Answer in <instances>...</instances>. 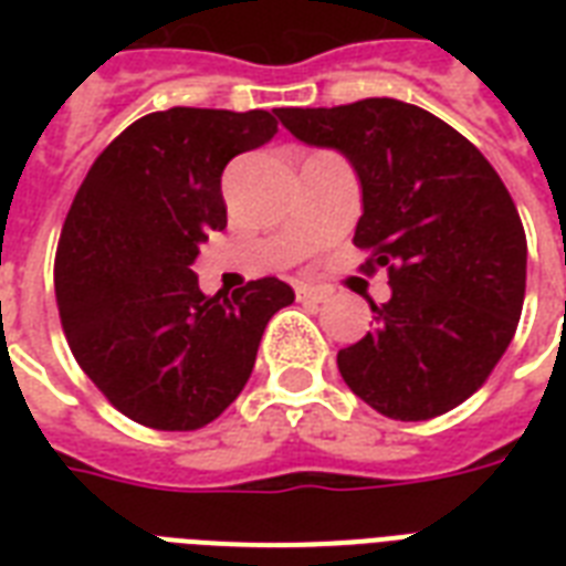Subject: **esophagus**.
<instances>
[{"label": "esophagus", "instance_id": "1", "mask_svg": "<svg viewBox=\"0 0 566 566\" xmlns=\"http://www.w3.org/2000/svg\"><path fill=\"white\" fill-rule=\"evenodd\" d=\"M328 296H332V293H328L326 287H317V284H296V300L300 302H314V305H319V302H328Z\"/></svg>", "mask_w": 566, "mask_h": 566}]
</instances>
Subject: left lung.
Segmentation results:
<instances>
[{"label": "left lung", "mask_w": 566, "mask_h": 566, "mask_svg": "<svg viewBox=\"0 0 566 566\" xmlns=\"http://www.w3.org/2000/svg\"><path fill=\"white\" fill-rule=\"evenodd\" d=\"M296 140L337 149L361 181L353 243L387 266L376 328L337 353L355 396L390 420H431L473 396L517 332L526 231L488 158L399 99L279 108Z\"/></svg>", "instance_id": "8db88e82"}]
</instances>
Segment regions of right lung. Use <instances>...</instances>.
<instances>
[{
    "label": "right lung",
    "instance_id": "1",
    "mask_svg": "<svg viewBox=\"0 0 566 566\" xmlns=\"http://www.w3.org/2000/svg\"><path fill=\"white\" fill-rule=\"evenodd\" d=\"M270 111L146 114L93 161L66 213L55 296L75 361L128 420L193 431L217 420L255 367L291 284L199 291V243L226 229L222 170L273 140Z\"/></svg>",
    "mask_w": 566,
    "mask_h": 566
}]
</instances>
